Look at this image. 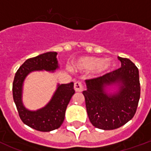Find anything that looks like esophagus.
<instances>
[{
  "label": "esophagus",
  "instance_id": "1",
  "mask_svg": "<svg viewBox=\"0 0 151 151\" xmlns=\"http://www.w3.org/2000/svg\"><path fill=\"white\" fill-rule=\"evenodd\" d=\"M74 88L76 92H82L84 89L83 84L81 82H80V81H77V82H76L74 83Z\"/></svg>",
  "mask_w": 151,
  "mask_h": 151
}]
</instances>
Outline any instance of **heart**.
<instances>
[{"label":"heart","instance_id":"b5f03b06","mask_svg":"<svg viewBox=\"0 0 151 151\" xmlns=\"http://www.w3.org/2000/svg\"><path fill=\"white\" fill-rule=\"evenodd\" d=\"M75 65L81 70H95L97 73H104L111 69L112 67V62L110 59L103 60L99 57L88 56L79 59Z\"/></svg>","mask_w":151,"mask_h":151}]
</instances>
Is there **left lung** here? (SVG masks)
Wrapping results in <instances>:
<instances>
[{
	"label": "left lung",
	"mask_w": 151,
	"mask_h": 151,
	"mask_svg": "<svg viewBox=\"0 0 151 151\" xmlns=\"http://www.w3.org/2000/svg\"><path fill=\"white\" fill-rule=\"evenodd\" d=\"M121 67L101 77L86 80L87 89L83 92L88 116L95 127L104 130L119 128L135 115L141 94L139 73L135 64L118 57ZM120 83L119 92H105L106 85Z\"/></svg>",
	"instance_id": "left-lung-1"
}]
</instances>
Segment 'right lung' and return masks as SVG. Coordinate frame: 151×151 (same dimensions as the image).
Masks as SVG:
<instances>
[{"instance_id": "right-lung-1", "label": "right lung", "mask_w": 151, "mask_h": 151, "mask_svg": "<svg viewBox=\"0 0 151 151\" xmlns=\"http://www.w3.org/2000/svg\"><path fill=\"white\" fill-rule=\"evenodd\" d=\"M57 52H48L27 59L20 66L15 74L13 83V96L20 119L27 126L37 131L50 132L59 128L65 119L67 106L75 93L74 83L61 84L51 101L36 111H30L22 102V89L23 81L30 72L34 70H55L58 68Z\"/></svg>"}]
</instances>
